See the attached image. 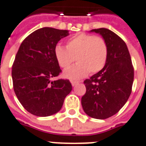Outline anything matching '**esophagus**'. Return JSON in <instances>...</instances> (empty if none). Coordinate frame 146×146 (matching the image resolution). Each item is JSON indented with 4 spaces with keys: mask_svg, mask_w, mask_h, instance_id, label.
<instances>
[{
    "mask_svg": "<svg viewBox=\"0 0 146 146\" xmlns=\"http://www.w3.org/2000/svg\"><path fill=\"white\" fill-rule=\"evenodd\" d=\"M71 83H72V86H75L78 84V82H76V81L72 80V81H71Z\"/></svg>",
    "mask_w": 146,
    "mask_h": 146,
    "instance_id": "esophagus-1",
    "label": "esophagus"
}]
</instances>
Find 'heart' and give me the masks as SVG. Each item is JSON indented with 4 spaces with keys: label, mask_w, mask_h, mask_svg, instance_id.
<instances>
[{
    "label": "heart",
    "mask_w": 146,
    "mask_h": 146,
    "mask_svg": "<svg viewBox=\"0 0 146 146\" xmlns=\"http://www.w3.org/2000/svg\"><path fill=\"white\" fill-rule=\"evenodd\" d=\"M54 55L59 66L64 69L68 68L76 60L77 64L64 72V76L79 79L89 72L95 74L104 68L108 57V47L104 38L80 33L68 39L66 47L56 46Z\"/></svg>",
    "instance_id": "1"
}]
</instances>
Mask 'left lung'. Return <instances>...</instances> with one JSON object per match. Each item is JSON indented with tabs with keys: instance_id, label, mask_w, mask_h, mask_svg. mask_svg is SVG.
<instances>
[{
	"instance_id": "1",
	"label": "left lung",
	"mask_w": 146,
	"mask_h": 146,
	"mask_svg": "<svg viewBox=\"0 0 146 146\" xmlns=\"http://www.w3.org/2000/svg\"><path fill=\"white\" fill-rule=\"evenodd\" d=\"M100 34L108 47L106 65L100 72L84 81L86 94L82 106L87 115L107 119L116 114L128 100L134 81V68L126 43L105 28L92 29Z\"/></svg>"
}]
</instances>
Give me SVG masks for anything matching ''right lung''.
Here are the masks:
<instances>
[{
  "instance_id": "1",
  "label": "right lung",
  "mask_w": 146,
  "mask_h": 146,
  "mask_svg": "<svg viewBox=\"0 0 146 146\" xmlns=\"http://www.w3.org/2000/svg\"><path fill=\"white\" fill-rule=\"evenodd\" d=\"M68 31L44 27L26 37L17 52L12 65L14 91L28 112L48 117L60 111L72 86L68 79L51 81L61 70L55 55L57 42Z\"/></svg>"
}]
</instances>
